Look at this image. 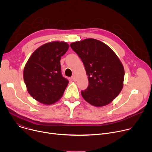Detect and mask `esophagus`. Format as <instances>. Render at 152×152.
I'll use <instances>...</instances> for the list:
<instances>
[{"label":"esophagus","mask_w":152,"mask_h":152,"mask_svg":"<svg viewBox=\"0 0 152 152\" xmlns=\"http://www.w3.org/2000/svg\"><path fill=\"white\" fill-rule=\"evenodd\" d=\"M72 80H73V81L76 80V76H75V75H73L72 77Z\"/></svg>","instance_id":"1"}]
</instances>
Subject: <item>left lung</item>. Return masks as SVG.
Returning a JSON list of instances; mask_svg holds the SVG:
<instances>
[{
    "label": "left lung",
    "instance_id": "8db88e82",
    "mask_svg": "<svg viewBox=\"0 0 152 152\" xmlns=\"http://www.w3.org/2000/svg\"><path fill=\"white\" fill-rule=\"evenodd\" d=\"M81 59L88 78V86L81 91L90 104L101 107L110 103L121 92L124 77L122 63L114 52L103 42L93 38L70 44Z\"/></svg>",
    "mask_w": 152,
    "mask_h": 152
}]
</instances>
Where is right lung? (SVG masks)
<instances>
[{
  "mask_svg": "<svg viewBox=\"0 0 152 152\" xmlns=\"http://www.w3.org/2000/svg\"><path fill=\"white\" fill-rule=\"evenodd\" d=\"M69 45L66 42L52 41L36 49L23 70V79L29 94L45 104L58 102L62 96L69 80L61 74L60 60Z\"/></svg>",
  "mask_w": 152,
  "mask_h": 152,
  "instance_id": "obj_1",
  "label": "right lung"
}]
</instances>
